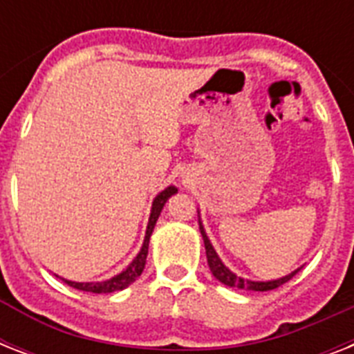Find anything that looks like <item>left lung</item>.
Here are the masks:
<instances>
[{"label": "left lung", "mask_w": 354, "mask_h": 354, "mask_svg": "<svg viewBox=\"0 0 354 354\" xmlns=\"http://www.w3.org/2000/svg\"><path fill=\"white\" fill-rule=\"evenodd\" d=\"M200 224V233H202V239H204V246H205V255H207V264H209L211 274L215 275V279H218L222 285L226 286H235V288H242V290H253V292H266V290H274L277 286L285 285L286 281H290L294 275L299 272L301 268L294 270L288 275H283L279 279H272V281H252V279H244L241 275L233 274L232 270L227 268L226 264L222 263V259L218 257V253L211 244L209 236L205 233L204 226H202V221L198 218Z\"/></svg>", "instance_id": "8db88e82"}]
</instances>
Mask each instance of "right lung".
<instances>
[{
    "mask_svg": "<svg viewBox=\"0 0 354 354\" xmlns=\"http://www.w3.org/2000/svg\"><path fill=\"white\" fill-rule=\"evenodd\" d=\"M178 189L174 185H169L167 189H163L158 196L152 202V207H150V216H149V224H147V232H145V241L143 246L139 250V253L133 257V261L128 264L127 268L122 270L121 274L113 275L106 281H91V283H77V281H69L62 279L64 283H68L69 286H73L77 290L82 292H91V294H110V292H118L124 290L128 285H132L133 281L138 279L141 272L145 268V263H147V253H149V242L150 235L154 232V226L158 218H160V213L163 209V205L167 204V200L171 198L172 194H176Z\"/></svg>",
    "mask_w": 354,
    "mask_h": 354,
    "instance_id": "right-lung-1",
    "label": "right lung"
}]
</instances>
